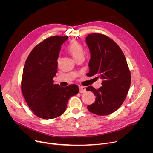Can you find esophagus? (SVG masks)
I'll return each mask as SVG.
<instances>
[{
  "mask_svg": "<svg viewBox=\"0 0 153 153\" xmlns=\"http://www.w3.org/2000/svg\"><path fill=\"white\" fill-rule=\"evenodd\" d=\"M79 92H81V93H84L86 91V88L84 86H79Z\"/></svg>",
  "mask_w": 153,
  "mask_h": 153,
  "instance_id": "1",
  "label": "esophagus"
}]
</instances>
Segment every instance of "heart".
Wrapping results in <instances>:
<instances>
[{
  "label": "heart",
  "mask_w": 153,
  "mask_h": 153,
  "mask_svg": "<svg viewBox=\"0 0 153 153\" xmlns=\"http://www.w3.org/2000/svg\"><path fill=\"white\" fill-rule=\"evenodd\" d=\"M68 51L75 59H76L81 56H83L84 54L83 46L76 41H72L69 44L68 46Z\"/></svg>",
  "instance_id": "b5f03b06"
}]
</instances>
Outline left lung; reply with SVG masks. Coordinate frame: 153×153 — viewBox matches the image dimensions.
<instances>
[{
  "label": "left lung",
  "mask_w": 153,
  "mask_h": 153,
  "mask_svg": "<svg viewBox=\"0 0 153 153\" xmlns=\"http://www.w3.org/2000/svg\"><path fill=\"white\" fill-rule=\"evenodd\" d=\"M86 42L91 53L88 76L102 80L96 90L91 86L86 88L96 97L88 110L97 115L110 114L124 102L131 83V75L125 56L113 40L100 33H90Z\"/></svg>",
  "instance_id": "1"
}]
</instances>
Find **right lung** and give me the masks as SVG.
I'll list each match as a JSON object with an SVG mask.
<instances>
[{"label":"right lung","mask_w":153,"mask_h":153,"mask_svg":"<svg viewBox=\"0 0 153 153\" xmlns=\"http://www.w3.org/2000/svg\"><path fill=\"white\" fill-rule=\"evenodd\" d=\"M67 39L53 36L44 40L30 53L23 68L22 95L33 113L45 120L62 114L70 97L79 92L76 85L61 87L53 83L61 45Z\"/></svg>","instance_id":"add662e5"}]
</instances>
